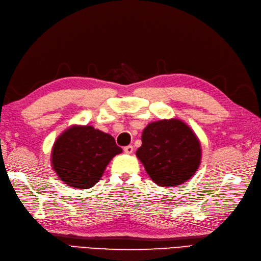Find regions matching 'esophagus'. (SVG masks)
Masks as SVG:
<instances>
[{
	"label": "esophagus",
	"instance_id": "34e87169",
	"mask_svg": "<svg viewBox=\"0 0 261 261\" xmlns=\"http://www.w3.org/2000/svg\"><path fill=\"white\" fill-rule=\"evenodd\" d=\"M123 150H124V153H127V154H131V153L133 152V146H132V145H128V146H125V147L123 148Z\"/></svg>",
	"mask_w": 261,
	"mask_h": 261
}]
</instances>
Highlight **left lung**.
<instances>
[{
	"label": "left lung",
	"instance_id": "1",
	"mask_svg": "<svg viewBox=\"0 0 261 261\" xmlns=\"http://www.w3.org/2000/svg\"><path fill=\"white\" fill-rule=\"evenodd\" d=\"M137 156L157 186L173 188L187 182L198 169L200 143L180 119L150 122L142 133Z\"/></svg>",
	"mask_w": 261,
	"mask_h": 261
}]
</instances>
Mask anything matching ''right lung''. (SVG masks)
Here are the masks:
<instances>
[{
  "mask_svg": "<svg viewBox=\"0 0 261 261\" xmlns=\"http://www.w3.org/2000/svg\"><path fill=\"white\" fill-rule=\"evenodd\" d=\"M121 152L111 134L92 125H72L55 141L51 162L67 186L90 189L100 180L113 157Z\"/></svg>",
  "mask_w": 261,
  "mask_h": 261,
  "instance_id": "add662e5",
  "label": "right lung"
}]
</instances>
